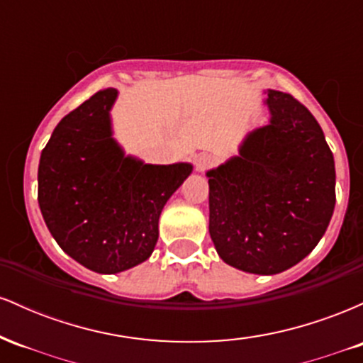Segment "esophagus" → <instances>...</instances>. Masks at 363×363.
<instances>
[{"instance_id": "esophagus-1", "label": "esophagus", "mask_w": 363, "mask_h": 363, "mask_svg": "<svg viewBox=\"0 0 363 363\" xmlns=\"http://www.w3.org/2000/svg\"><path fill=\"white\" fill-rule=\"evenodd\" d=\"M215 164L216 157L211 155V153H199V155L194 158V167L198 172H205V170L213 167Z\"/></svg>"}]
</instances>
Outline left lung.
Returning <instances> with one entry per match:
<instances>
[{"instance_id":"obj_1","label":"left lung","mask_w":363,"mask_h":363,"mask_svg":"<svg viewBox=\"0 0 363 363\" xmlns=\"http://www.w3.org/2000/svg\"><path fill=\"white\" fill-rule=\"evenodd\" d=\"M272 119L240 155L206 174L210 235L227 264L277 274L301 262L326 232L336 203L335 158L314 116L268 90Z\"/></svg>"}]
</instances>
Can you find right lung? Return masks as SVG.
<instances>
[{
    "instance_id": "obj_1",
    "label": "right lung",
    "mask_w": 363,
    "mask_h": 363,
    "mask_svg": "<svg viewBox=\"0 0 363 363\" xmlns=\"http://www.w3.org/2000/svg\"><path fill=\"white\" fill-rule=\"evenodd\" d=\"M118 90L91 95L54 128L40 153L39 199L49 232L74 261L112 274L147 261L167 199L191 164H143L112 138L109 111Z\"/></svg>"
}]
</instances>
